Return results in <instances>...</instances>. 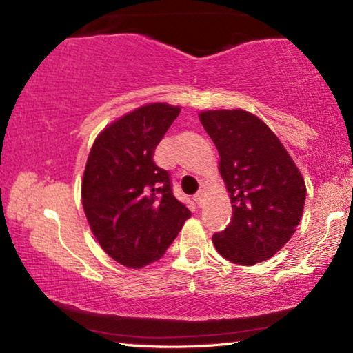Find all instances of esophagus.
Segmentation results:
<instances>
[{"mask_svg":"<svg viewBox=\"0 0 353 353\" xmlns=\"http://www.w3.org/2000/svg\"><path fill=\"white\" fill-rule=\"evenodd\" d=\"M204 196H205L204 191H198V193L194 194V202H196V204H198L199 207H202V204H204Z\"/></svg>","mask_w":353,"mask_h":353,"instance_id":"34e87169","label":"esophagus"}]
</instances>
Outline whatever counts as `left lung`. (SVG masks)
Listing matches in <instances>:
<instances>
[{
  "label": "left lung",
  "instance_id": "obj_1",
  "mask_svg": "<svg viewBox=\"0 0 353 353\" xmlns=\"http://www.w3.org/2000/svg\"><path fill=\"white\" fill-rule=\"evenodd\" d=\"M202 126L219 152L232 221L213 235L225 260L250 266L271 259L302 218L305 181L277 135L246 110H207Z\"/></svg>",
  "mask_w": 353,
  "mask_h": 353
}]
</instances>
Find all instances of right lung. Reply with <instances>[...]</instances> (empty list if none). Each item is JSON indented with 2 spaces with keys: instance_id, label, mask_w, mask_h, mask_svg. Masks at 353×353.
Masks as SVG:
<instances>
[{
  "instance_id": "right-lung-1",
  "label": "right lung",
  "mask_w": 353,
  "mask_h": 353,
  "mask_svg": "<svg viewBox=\"0 0 353 353\" xmlns=\"http://www.w3.org/2000/svg\"><path fill=\"white\" fill-rule=\"evenodd\" d=\"M181 113L165 103L141 105L101 132L88 154L82 205L105 254L139 270L159 260L191 212L171 191L154 151Z\"/></svg>"
}]
</instances>
